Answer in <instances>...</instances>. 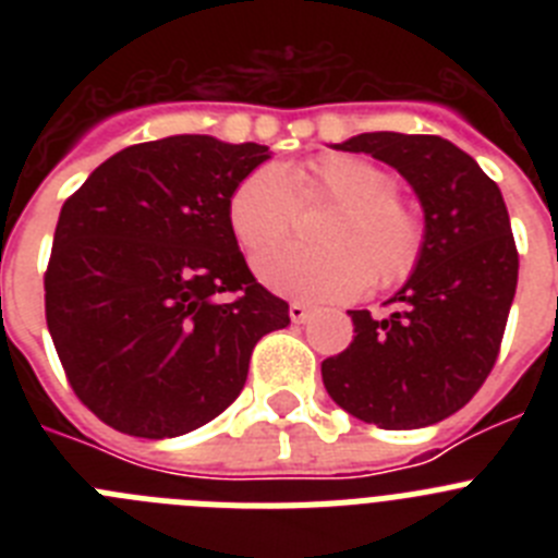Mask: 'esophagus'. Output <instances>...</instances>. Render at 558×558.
I'll return each mask as SVG.
<instances>
[{
  "label": "esophagus",
  "instance_id": "34e87169",
  "mask_svg": "<svg viewBox=\"0 0 558 558\" xmlns=\"http://www.w3.org/2000/svg\"><path fill=\"white\" fill-rule=\"evenodd\" d=\"M290 322L293 324H304L310 318V313H313V310L307 307V304H302V302H290Z\"/></svg>",
  "mask_w": 558,
  "mask_h": 558
}]
</instances>
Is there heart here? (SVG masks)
Wrapping results in <instances>:
<instances>
[{
  "label": "heart",
  "instance_id": "heart-1",
  "mask_svg": "<svg viewBox=\"0 0 558 558\" xmlns=\"http://www.w3.org/2000/svg\"><path fill=\"white\" fill-rule=\"evenodd\" d=\"M386 167L352 153H327L293 175L263 165L231 190L229 226L245 254L274 248L290 234L302 204H335L315 226V248H279L256 263V276L276 293L302 302H338L360 290L397 288L416 270L425 229L397 195Z\"/></svg>",
  "mask_w": 558,
  "mask_h": 558
}]
</instances>
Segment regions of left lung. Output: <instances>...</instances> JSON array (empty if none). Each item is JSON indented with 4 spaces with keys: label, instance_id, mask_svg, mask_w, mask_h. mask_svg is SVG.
Listing matches in <instances>:
<instances>
[{
    "label": "left lung",
    "instance_id": "obj_1",
    "mask_svg": "<svg viewBox=\"0 0 558 558\" xmlns=\"http://www.w3.org/2000/svg\"><path fill=\"white\" fill-rule=\"evenodd\" d=\"M338 150L372 153L399 170L425 209V245L388 318L349 313L354 340L324 360V386L383 430L436 425L475 397L500 352L520 268L506 201L441 136L360 133Z\"/></svg>",
    "mask_w": 558,
    "mask_h": 558
}]
</instances>
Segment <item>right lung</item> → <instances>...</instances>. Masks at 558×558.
Listing matches in <instances>:
<instances>
[{
    "instance_id": "obj_1",
    "label": "right lung",
    "mask_w": 558,
    "mask_h": 558,
    "mask_svg": "<svg viewBox=\"0 0 558 558\" xmlns=\"http://www.w3.org/2000/svg\"><path fill=\"white\" fill-rule=\"evenodd\" d=\"M265 145L181 133L113 153L69 195L44 274L47 327L83 405L113 430L184 436L240 397L288 302L245 265L229 198Z\"/></svg>"
}]
</instances>
